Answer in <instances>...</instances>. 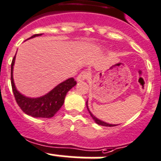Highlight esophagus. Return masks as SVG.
Here are the masks:
<instances>
[{
	"mask_svg": "<svg viewBox=\"0 0 161 161\" xmlns=\"http://www.w3.org/2000/svg\"><path fill=\"white\" fill-rule=\"evenodd\" d=\"M89 77H90V73L87 72V71H83L78 75L76 80H77V81H82V80H88Z\"/></svg>",
	"mask_w": 161,
	"mask_h": 161,
	"instance_id": "1",
	"label": "esophagus"
}]
</instances>
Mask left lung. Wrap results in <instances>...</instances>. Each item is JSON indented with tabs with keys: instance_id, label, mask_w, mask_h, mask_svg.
Segmentation results:
<instances>
[{
	"instance_id": "8db88e82",
	"label": "left lung",
	"mask_w": 161,
	"mask_h": 161,
	"mask_svg": "<svg viewBox=\"0 0 161 161\" xmlns=\"http://www.w3.org/2000/svg\"><path fill=\"white\" fill-rule=\"evenodd\" d=\"M86 105H87V108H88V104H87V102H86ZM88 112H89V113H90V115H91V116H92V119H93V120L96 121V123L98 124V125H102V126H106V127L116 126V125H111V124H108V123H105V122H104V121H101V120H99V119H97V117H95V116H94L93 115H92V113H90V111H89V110H88Z\"/></svg>"
}]
</instances>
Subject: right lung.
Listing matches in <instances>:
<instances>
[{
	"label": "right lung",
	"mask_w": 161,
	"mask_h": 161,
	"mask_svg": "<svg viewBox=\"0 0 161 161\" xmlns=\"http://www.w3.org/2000/svg\"><path fill=\"white\" fill-rule=\"evenodd\" d=\"M41 35L42 34L41 33L35 34L29 37V39L41 36ZM15 57L16 56H14L11 64V85L17 104L24 113L32 117H53L63 105L66 94L71 88L76 85V81L74 78H69L66 80L65 81L57 85L53 90L50 91L48 93L43 97H38V98L26 97L17 90L14 82H13V65L15 62Z\"/></svg>",
	"instance_id": "right-lung-1"
}]
</instances>
